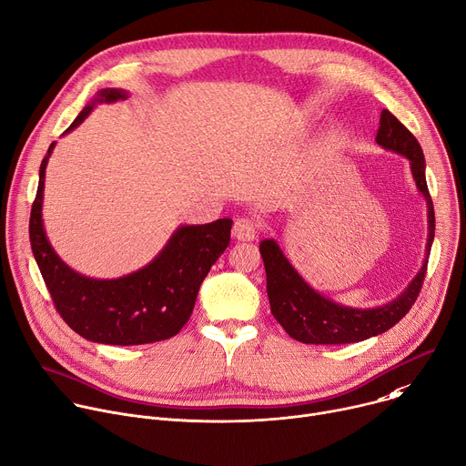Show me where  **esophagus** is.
I'll return each mask as SVG.
<instances>
[{"mask_svg": "<svg viewBox=\"0 0 466 466\" xmlns=\"http://www.w3.org/2000/svg\"><path fill=\"white\" fill-rule=\"evenodd\" d=\"M232 236L238 241H252L258 238V227L255 221H250L247 218H239L234 221V228H232Z\"/></svg>", "mask_w": 466, "mask_h": 466, "instance_id": "obj_1", "label": "esophagus"}]
</instances>
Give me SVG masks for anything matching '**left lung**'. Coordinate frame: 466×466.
Wrapping results in <instances>:
<instances>
[{
	"label": "left lung",
	"mask_w": 466,
	"mask_h": 466,
	"mask_svg": "<svg viewBox=\"0 0 466 466\" xmlns=\"http://www.w3.org/2000/svg\"><path fill=\"white\" fill-rule=\"evenodd\" d=\"M377 145L405 156L418 191L428 204V245L426 258L410 284L387 305L375 309H353L334 303L318 293L288 262L275 239L260 243L268 277V298L271 314L282 329L303 344H353L383 334L394 327L414 305L428 269V257L435 238V209L426 182V159L416 137L389 111H380Z\"/></svg>",
	"instance_id": "obj_1"
}]
</instances>
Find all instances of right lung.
<instances>
[{
    "label": "right lung",
    "instance_id": "right-lung-1",
    "mask_svg": "<svg viewBox=\"0 0 466 466\" xmlns=\"http://www.w3.org/2000/svg\"><path fill=\"white\" fill-rule=\"evenodd\" d=\"M126 98L128 93L122 89L98 91L65 134L77 128L96 104ZM54 147L40 163L29 241L57 312L72 330L96 344L141 346L178 334L193 312L202 280L230 243L232 219L178 227L154 260L130 275L109 280L79 275L57 257L42 223L46 165Z\"/></svg>",
    "mask_w": 466,
    "mask_h": 466
}]
</instances>
